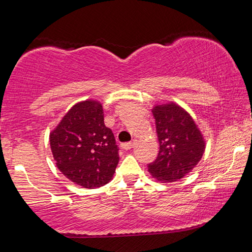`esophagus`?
<instances>
[{
  "mask_svg": "<svg viewBox=\"0 0 252 252\" xmlns=\"http://www.w3.org/2000/svg\"><path fill=\"white\" fill-rule=\"evenodd\" d=\"M134 143H135V140H132L131 142L122 143L121 147H122V149H125V150H130V149L134 146Z\"/></svg>",
  "mask_w": 252,
  "mask_h": 252,
  "instance_id": "1",
  "label": "esophagus"
}]
</instances>
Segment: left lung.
Instances as JSON below:
<instances>
[{"label": "left lung", "instance_id": "obj_1", "mask_svg": "<svg viewBox=\"0 0 252 252\" xmlns=\"http://www.w3.org/2000/svg\"><path fill=\"white\" fill-rule=\"evenodd\" d=\"M152 113L160 149L157 159L148 164V170L159 181H177L202 158V134L189 113L177 104L157 105Z\"/></svg>", "mask_w": 252, "mask_h": 252}]
</instances>
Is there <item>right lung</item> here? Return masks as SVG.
I'll list each match as a JSON object with an SVG mask.
<instances>
[{
    "instance_id": "add662e5",
    "label": "right lung",
    "mask_w": 252,
    "mask_h": 252,
    "mask_svg": "<svg viewBox=\"0 0 252 252\" xmlns=\"http://www.w3.org/2000/svg\"><path fill=\"white\" fill-rule=\"evenodd\" d=\"M103 117L99 102H80L50 134L51 150L60 171L89 189L106 185L119 162L116 138L104 126Z\"/></svg>"
}]
</instances>
